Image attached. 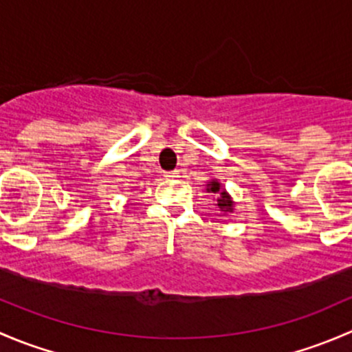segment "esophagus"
I'll list each match as a JSON object with an SVG mask.
<instances>
[{"mask_svg":"<svg viewBox=\"0 0 352 352\" xmlns=\"http://www.w3.org/2000/svg\"><path fill=\"white\" fill-rule=\"evenodd\" d=\"M166 179H177V177H179V172H177V170H173V172H166Z\"/></svg>","mask_w":352,"mask_h":352,"instance_id":"esophagus-1","label":"esophagus"}]
</instances>
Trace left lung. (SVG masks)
I'll return each mask as SVG.
<instances>
[{
    "instance_id": "left-lung-1",
    "label": "left lung",
    "mask_w": 352,
    "mask_h": 352,
    "mask_svg": "<svg viewBox=\"0 0 352 352\" xmlns=\"http://www.w3.org/2000/svg\"><path fill=\"white\" fill-rule=\"evenodd\" d=\"M208 192H212V194H216V202H218V208H219V211H223V212H233V201H232V197L228 196V192H226L225 189H223L221 187V184L218 182V180H212V182H209L208 184Z\"/></svg>"
}]
</instances>
